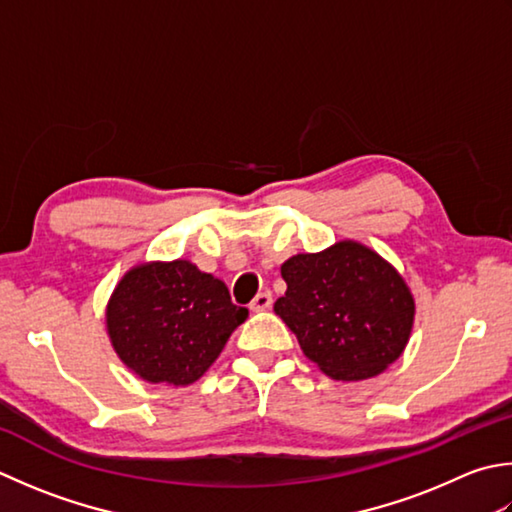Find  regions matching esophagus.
<instances>
[{"label": "esophagus", "mask_w": 512, "mask_h": 512, "mask_svg": "<svg viewBox=\"0 0 512 512\" xmlns=\"http://www.w3.org/2000/svg\"><path fill=\"white\" fill-rule=\"evenodd\" d=\"M270 306H273V297H270V293H259L253 302H250V310H253V313H262V310H268Z\"/></svg>", "instance_id": "obj_1"}]
</instances>
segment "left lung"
I'll use <instances>...</instances> for the list:
<instances>
[{
    "mask_svg": "<svg viewBox=\"0 0 512 512\" xmlns=\"http://www.w3.org/2000/svg\"><path fill=\"white\" fill-rule=\"evenodd\" d=\"M286 293L275 313L304 355L328 377L362 382L402 357L415 322V297L399 270L355 239L282 264Z\"/></svg>",
    "mask_w": 512,
    "mask_h": 512,
    "instance_id": "left-lung-1",
    "label": "left lung"
}]
</instances>
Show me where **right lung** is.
Segmentation results:
<instances>
[{
  "instance_id": "add662e5",
  "label": "right lung",
  "mask_w": 512,
  "mask_h": 512,
  "mask_svg": "<svg viewBox=\"0 0 512 512\" xmlns=\"http://www.w3.org/2000/svg\"><path fill=\"white\" fill-rule=\"evenodd\" d=\"M246 308L222 279L188 259L126 270L106 304V333L122 364L148 384L190 386L215 364Z\"/></svg>"
}]
</instances>
